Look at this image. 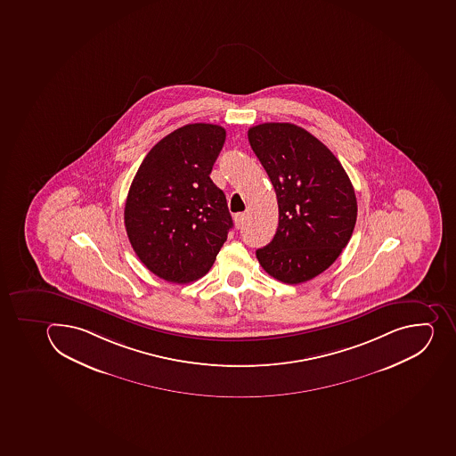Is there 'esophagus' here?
Returning a JSON list of instances; mask_svg holds the SVG:
<instances>
[{"label":"esophagus","instance_id":"obj_1","mask_svg":"<svg viewBox=\"0 0 456 456\" xmlns=\"http://www.w3.org/2000/svg\"><path fill=\"white\" fill-rule=\"evenodd\" d=\"M235 225L237 228H241L244 225V221H246V215L244 214H237L234 216Z\"/></svg>","mask_w":456,"mask_h":456}]
</instances>
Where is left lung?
Returning <instances> with one entry per match:
<instances>
[{"label":"left lung","instance_id":"obj_1","mask_svg":"<svg viewBox=\"0 0 456 456\" xmlns=\"http://www.w3.org/2000/svg\"><path fill=\"white\" fill-rule=\"evenodd\" d=\"M249 145L273 184L279 225L256 251L274 279L297 285L336 262L352 237L357 202L336 155L293 123H262L248 129Z\"/></svg>","mask_w":456,"mask_h":456}]
</instances>
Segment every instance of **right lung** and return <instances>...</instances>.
Wrapping results in <instances>:
<instances>
[{"instance_id":"right-lung-1","label":"right lung","mask_w":456,"mask_h":456,"mask_svg":"<svg viewBox=\"0 0 456 456\" xmlns=\"http://www.w3.org/2000/svg\"><path fill=\"white\" fill-rule=\"evenodd\" d=\"M225 136L212 123L178 127L152 147L134 177L127 237L164 281L184 285L205 276L232 228L225 194L209 177Z\"/></svg>"}]
</instances>
